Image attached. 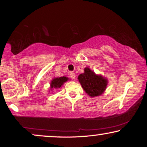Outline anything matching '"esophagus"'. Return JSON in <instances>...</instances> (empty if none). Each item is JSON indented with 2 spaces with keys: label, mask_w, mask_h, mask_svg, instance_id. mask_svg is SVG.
Here are the masks:
<instances>
[{
  "label": "esophagus",
  "mask_w": 147,
  "mask_h": 147,
  "mask_svg": "<svg viewBox=\"0 0 147 147\" xmlns=\"http://www.w3.org/2000/svg\"><path fill=\"white\" fill-rule=\"evenodd\" d=\"M70 77H71L72 79H75L76 75H75V72H70Z\"/></svg>",
  "instance_id": "34e87169"
}]
</instances>
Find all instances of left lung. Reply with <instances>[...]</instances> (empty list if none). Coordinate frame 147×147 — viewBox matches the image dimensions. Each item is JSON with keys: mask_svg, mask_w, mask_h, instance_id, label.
<instances>
[{"mask_svg": "<svg viewBox=\"0 0 147 147\" xmlns=\"http://www.w3.org/2000/svg\"><path fill=\"white\" fill-rule=\"evenodd\" d=\"M78 79L85 92L92 97L102 95L108 84L105 77L96 75L89 68H84V72L78 76Z\"/></svg>", "mask_w": 147, "mask_h": 147, "instance_id": "1", "label": "left lung"}]
</instances>
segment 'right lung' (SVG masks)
<instances>
[{
  "label": "right lung",
  "mask_w": 147,
  "mask_h": 147,
  "mask_svg": "<svg viewBox=\"0 0 147 147\" xmlns=\"http://www.w3.org/2000/svg\"><path fill=\"white\" fill-rule=\"evenodd\" d=\"M68 80V78L66 77H56V78H54L51 81V83H50V88L51 90L52 89H57L60 88L61 87V86L66 82Z\"/></svg>",
  "instance_id": "1"
}]
</instances>
